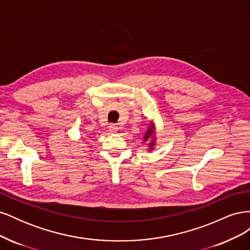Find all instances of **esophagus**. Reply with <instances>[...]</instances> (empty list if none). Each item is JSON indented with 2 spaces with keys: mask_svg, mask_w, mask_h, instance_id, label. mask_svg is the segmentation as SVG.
Wrapping results in <instances>:
<instances>
[{
  "mask_svg": "<svg viewBox=\"0 0 250 250\" xmlns=\"http://www.w3.org/2000/svg\"><path fill=\"white\" fill-rule=\"evenodd\" d=\"M108 130H109L110 132H112V133H115V132L118 131V126H117L116 124H109Z\"/></svg>",
  "mask_w": 250,
  "mask_h": 250,
  "instance_id": "1",
  "label": "esophagus"
}]
</instances>
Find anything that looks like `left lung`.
Listing matches in <instances>:
<instances>
[{"label": "left lung", "instance_id": "8db88e82", "mask_svg": "<svg viewBox=\"0 0 250 250\" xmlns=\"http://www.w3.org/2000/svg\"><path fill=\"white\" fill-rule=\"evenodd\" d=\"M151 134H152V131H151L150 129H148V131H147V134L145 135V141H146V140H147V139H148V138L150 137V135H151ZM150 144H151V145H152V144H153V143H150Z\"/></svg>", "mask_w": 250, "mask_h": 250}]
</instances>
